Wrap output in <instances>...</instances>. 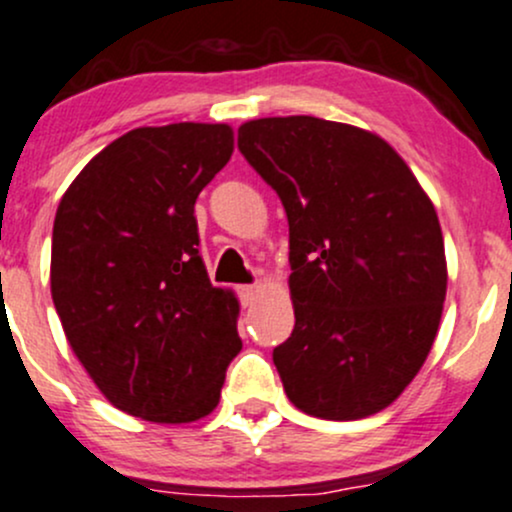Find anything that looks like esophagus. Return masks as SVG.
<instances>
[{
  "mask_svg": "<svg viewBox=\"0 0 512 512\" xmlns=\"http://www.w3.org/2000/svg\"><path fill=\"white\" fill-rule=\"evenodd\" d=\"M263 290H266V285L263 283H254V285H241L239 288V298L244 305H254V302L261 298Z\"/></svg>",
  "mask_w": 512,
  "mask_h": 512,
  "instance_id": "esophagus-1",
  "label": "esophagus"
}]
</instances>
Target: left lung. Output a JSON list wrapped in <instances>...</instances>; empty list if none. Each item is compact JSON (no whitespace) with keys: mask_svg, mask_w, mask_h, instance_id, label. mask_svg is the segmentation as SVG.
<instances>
[{"mask_svg":"<svg viewBox=\"0 0 512 512\" xmlns=\"http://www.w3.org/2000/svg\"><path fill=\"white\" fill-rule=\"evenodd\" d=\"M239 151L290 224L295 327L273 349L285 395L322 420L386 410L417 376L442 320L437 212L373 131L295 114L239 126Z\"/></svg>","mask_w":512,"mask_h":512,"instance_id":"left-lung-1","label":"left lung"}]
</instances>
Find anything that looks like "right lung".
I'll list each match as a JSON object with an SVG mask.
<instances>
[{
  "label": "right lung",
  "mask_w": 512,
  "mask_h": 512,
  "mask_svg": "<svg viewBox=\"0 0 512 512\" xmlns=\"http://www.w3.org/2000/svg\"><path fill=\"white\" fill-rule=\"evenodd\" d=\"M232 153L229 124L139 126L60 197L51 295L65 339L104 398L141 420L210 415L241 351L239 300L210 283L195 219Z\"/></svg>",
  "instance_id": "1"
}]
</instances>
